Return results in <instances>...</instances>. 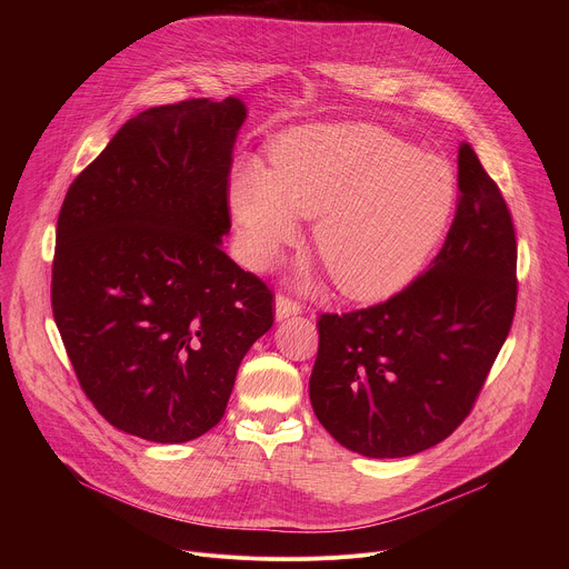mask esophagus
Returning a JSON list of instances; mask_svg holds the SVG:
<instances>
[{
	"label": "esophagus",
	"instance_id": "34e87169",
	"mask_svg": "<svg viewBox=\"0 0 569 569\" xmlns=\"http://www.w3.org/2000/svg\"><path fill=\"white\" fill-rule=\"evenodd\" d=\"M299 312H301V303L299 301H295V299H290L286 295H277V299H274V315H277V319H288V317L299 315Z\"/></svg>",
	"mask_w": 569,
	"mask_h": 569
}]
</instances>
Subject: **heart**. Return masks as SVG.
Returning a JSON list of instances; mask_svg holds the SVG:
<instances>
[{"label":"heart","instance_id":"obj_1","mask_svg":"<svg viewBox=\"0 0 569 569\" xmlns=\"http://www.w3.org/2000/svg\"><path fill=\"white\" fill-rule=\"evenodd\" d=\"M457 200L443 159L373 126H308L286 132L272 169L242 167L231 207L248 254L270 266L317 218L315 254L353 299H382L421 270Z\"/></svg>","mask_w":569,"mask_h":569}]
</instances>
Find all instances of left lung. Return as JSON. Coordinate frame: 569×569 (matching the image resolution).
Listing matches in <instances>:
<instances>
[{"mask_svg": "<svg viewBox=\"0 0 569 569\" xmlns=\"http://www.w3.org/2000/svg\"><path fill=\"white\" fill-rule=\"evenodd\" d=\"M457 169V211L432 268L382 303L317 319L312 410L358 455L410 457L450 437L511 331L518 246L509 207L466 141Z\"/></svg>", "mask_w": 569, "mask_h": 569, "instance_id": "8db88e82", "label": "left lung"}]
</instances>
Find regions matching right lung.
<instances>
[{
  "instance_id": "obj_1",
  "label": "right lung",
  "mask_w": 569,
  "mask_h": 569,
  "mask_svg": "<svg viewBox=\"0 0 569 569\" xmlns=\"http://www.w3.org/2000/svg\"><path fill=\"white\" fill-rule=\"evenodd\" d=\"M246 117L233 97L139 112L60 207L56 327L99 415L146 441L209 432L240 360L274 321L272 290L220 248Z\"/></svg>"
}]
</instances>
